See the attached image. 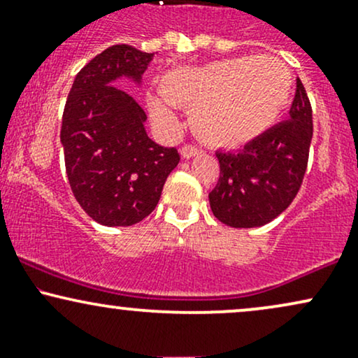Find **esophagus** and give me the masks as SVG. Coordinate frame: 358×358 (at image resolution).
I'll return each instance as SVG.
<instances>
[{
  "label": "esophagus",
  "instance_id": "esophagus-1",
  "mask_svg": "<svg viewBox=\"0 0 358 358\" xmlns=\"http://www.w3.org/2000/svg\"><path fill=\"white\" fill-rule=\"evenodd\" d=\"M180 155H182V158H185V159L195 158V156L202 155V148H199V146H192V145L183 146L182 150H180Z\"/></svg>",
  "mask_w": 358,
  "mask_h": 358
}]
</instances>
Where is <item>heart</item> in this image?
Wrapping results in <instances>:
<instances>
[{"mask_svg": "<svg viewBox=\"0 0 358 358\" xmlns=\"http://www.w3.org/2000/svg\"><path fill=\"white\" fill-rule=\"evenodd\" d=\"M293 77L276 57H236L203 67L165 73L159 92H150L146 106L162 129H175L171 109H192L196 136L215 146L244 145L276 121L289 99Z\"/></svg>", "mask_w": 358, "mask_h": 358, "instance_id": "1", "label": "heart"}]
</instances>
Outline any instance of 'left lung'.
Segmentation results:
<instances>
[{"mask_svg":"<svg viewBox=\"0 0 358 358\" xmlns=\"http://www.w3.org/2000/svg\"><path fill=\"white\" fill-rule=\"evenodd\" d=\"M313 110L301 80L289 119L269 127L239 151H217L220 176L208 193L213 215L236 229L261 227L294 200L305 178Z\"/></svg>","mask_w":358,"mask_h":358,"instance_id":"8db88e82","label":"left lung"}]
</instances>
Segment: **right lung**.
Listing matches in <instances>:
<instances>
[{"label": "right lung", "instance_id": "1", "mask_svg": "<svg viewBox=\"0 0 358 358\" xmlns=\"http://www.w3.org/2000/svg\"><path fill=\"white\" fill-rule=\"evenodd\" d=\"M153 57L131 45L106 48L77 73L65 102L60 141L69 183L90 219L108 227L150 215L180 162L176 148L148 138L146 113L116 87L121 77L139 84Z\"/></svg>", "mask_w": 358, "mask_h": 358}]
</instances>
